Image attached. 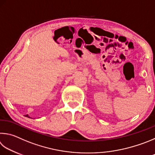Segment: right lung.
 <instances>
[{"label":"right lung","mask_w":155,"mask_h":155,"mask_svg":"<svg viewBox=\"0 0 155 155\" xmlns=\"http://www.w3.org/2000/svg\"><path fill=\"white\" fill-rule=\"evenodd\" d=\"M25 116H26V117H28V118H30L29 116H28V114H26V115H25Z\"/></svg>","instance_id":"1"}]
</instances>
